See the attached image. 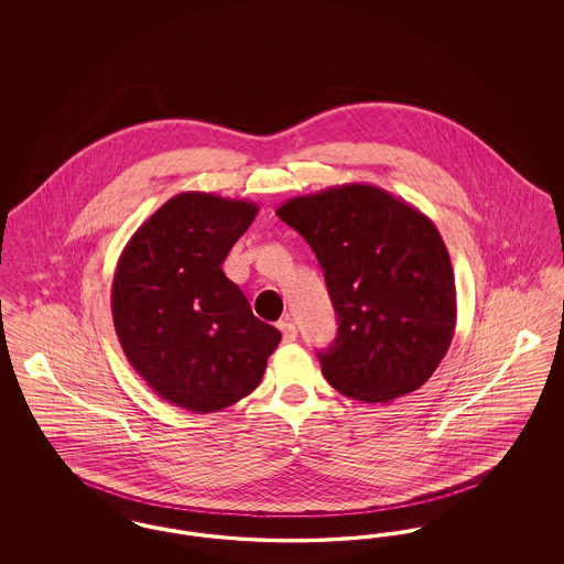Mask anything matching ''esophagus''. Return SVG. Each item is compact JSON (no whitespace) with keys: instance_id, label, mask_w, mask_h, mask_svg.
I'll return each instance as SVG.
<instances>
[{"instance_id":"1","label":"esophagus","mask_w":564,"mask_h":564,"mask_svg":"<svg viewBox=\"0 0 564 564\" xmlns=\"http://www.w3.org/2000/svg\"><path fill=\"white\" fill-rule=\"evenodd\" d=\"M276 327L281 329V334H283V340H285V343H294L295 336H297V329H295V325L292 323V319H283V322L276 323Z\"/></svg>"}]
</instances>
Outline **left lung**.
<instances>
[{
	"mask_svg": "<svg viewBox=\"0 0 564 564\" xmlns=\"http://www.w3.org/2000/svg\"><path fill=\"white\" fill-rule=\"evenodd\" d=\"M276 215L322 264L338 336L319 355L350 400L389 403L421 389L453 343L455 274L430 217L370 184L294 196Z\"/></svg>",
	"mask_w": 564,
	"mask_h": 564,
	"instance_id": "1",
	"label": "left lung"
}]
</instances>
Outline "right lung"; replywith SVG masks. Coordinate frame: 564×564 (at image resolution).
<instances>
[{"instance_id": "add662e5", "label": "right lung", "mask_w": 564, "mask_h": 564, "mask_svg": "<svg viewBox=\"0 0 564 564\" xmlns=\"http://www.w3.org/2000/svg\"><path fill=\"white\" fill-rule=\"evenodd\" d=\"M256 215L249 200L182 192L137 228L113 272L127 359L162 400L196 414L247 398L281 343L221 270Z\"/></svg>"}]
</instances>
